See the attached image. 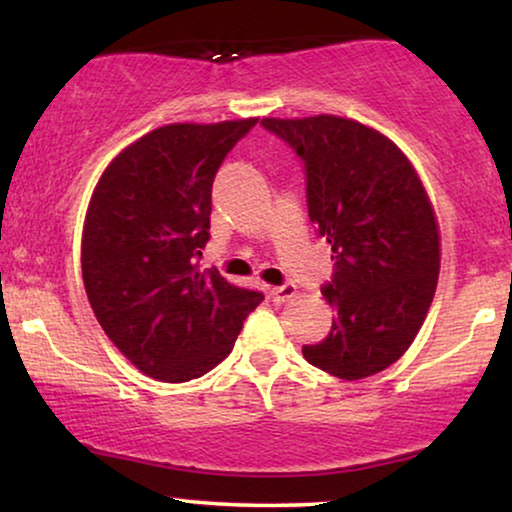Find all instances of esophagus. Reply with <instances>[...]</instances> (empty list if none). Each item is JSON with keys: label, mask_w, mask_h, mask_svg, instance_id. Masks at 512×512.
<instances>
[{"label": "esophagus", "mask_w": 512, "mask_h": 512, "mask_svg": "<svg viewBox=\"0 0 512 512\" xmlns=\"http://www.w3.org/2000/svg\"><path fill=\"white\" fill-rule=\"evenodd\" d=\"M270 296L275 303H289L291 298H296V286L293 284H282V286H275V289L270 291Z\"/></svg>", "instance_id": "34e87169"}]
</instances>
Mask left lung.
<instances>
[{
    "mask_svg": "<svg viewBox=\"0 0 512 512\" xmlns=\"http://www.w3.org/2000/svg\"><path fill=\"white\" fill-rule=\"evenodd\" d=\"M261 125L303 160L307 214L333 251L321 293L335 319L303 356L340 380L380 373L412 345L436 293L440 235L429 195L403 151L366 125L328 114Z\"/></svg>",
    "mask_w": 512,
    "mask_h": 512,
    "instance_id": "8db88e82",
    "label": "left lung"
}]
</instances>
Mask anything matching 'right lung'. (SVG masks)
<instances>
[{"instance_id": "obj_1", "label": "right lung", "mask_w": 512, "mask_h": 512, "mask_svg": "<svg viewBox=\"0 0 512 512\" xmlns=\"http://www.w3.org/2000/svg\"><path fill=\"white\" fill-rule=\"evenodd\" d=\"M256 121L153 130L111 160L90 198L81 240L90 307L153 380L188 382L212 370L263 300L198 265L216 172Z\"/></svg>"}]
</instances>
